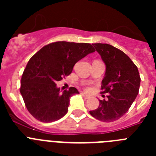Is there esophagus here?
<instances>
[{
  "instance_id": "esophagus-1",
  "label": "esophagus",
  "mask_w": 156,
  "mask_h": 156,
  "mask_svg": "<svg viewBox=\"0 0 156 156\" xmlns=\"http://www.w3.org/2000/svg\"><path fill=\"white\" fill-rule=\"evenodd\" d=\"M82 96H83V98H84L85 99L89 98V97H90V96H89V95L86 94H84V93H82Z\"/></svg>"
}]
</instances>
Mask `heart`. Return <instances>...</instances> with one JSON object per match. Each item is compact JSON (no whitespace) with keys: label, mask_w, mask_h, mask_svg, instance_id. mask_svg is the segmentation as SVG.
<instances>
[{"label":"heart","mask_w":156,"mask_h":156,"mask_svg":"<svg viewBox=\"0 0 156 156\" xmlns=\"http://www.w3.org/2000/svg\"><path fill=\"white\" fill-rule=\"evenodd\" d=\"M86 90H90V87H86Z\"/></svg>","instance_id":"b5f03b06"}]
</instances>
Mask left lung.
Wrapping results in <instances>:
<instances>
[{
  "label": "left lung",
  "instance_id": "1",
  "mask_svg": "<svg viewBox=\"0 0 156 156\" xmlns=\"http://www.w3.org/2000/svg\"><path fill=\"white\" fill-rule=\"evenodd\" d=\"M92 44L105 64L101 93H108V99L99 100L98 108L90 114L100 121L113 122L126 113L138 94L139 72L131 59L118 48L108 44Z\"/></svg>",
  "mask_w": 156,
  "mask_h": 156
}]
</instances>
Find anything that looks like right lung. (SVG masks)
I'll list each match as a JSON object with an SVG mask.
<instances>
[{
	"label": "right lung",
	"mask_w": 156,
	"mask_h": 156,
	"mask_svg": "<svg viewBox=\"0 0 156 156\" xmlns=\"http://www.w3.org/2000/svg\"><path fill=\"white\" fill-rule=\"evenodd\" d=\"M94 51L87 43L58 41L43 47L30 59L22 76L20 93L35 119L50 122L67 113L70 98L79 91L70 87L61 93L56 83L69 75L77 62Z\"/></svg>",
	"instance_id": "add662e5"
}]
</instances>
